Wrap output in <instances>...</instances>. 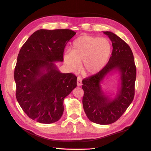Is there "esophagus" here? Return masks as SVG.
Instances as JSON below:
<instances>
[{"instance_id": "obj_1", "label": "esophagus", "mask_w": 151, "mask_h": 151, "mask_svg": "<svg viewBox=\"0 0 151 151\" xmlns=\"http://www.w3.org/2000/svg\"><path fill=\"white\" fill-rule=\"evenodd\" d=\"M77 84L78 86H81L82 85V78L81 76L77 77Z\"/></svg>"}]
</instances>
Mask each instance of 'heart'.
I'll return each instance as SVG.
<instances>
[{
  "label": "heart",
  "instance_id": "heart-1",
  "mask_svg": "<svg viewBox=\"0 0 151 151\" xmlns=\"http://www.w3.org/2000/svg\"><path fill=\"white\" fill-rule=\"evenodd\" d=\"M111 53V45L107 38L84 35L74 40L70 51L63 54V60L72 71L78 70L82 61L83 72L94 74L106 65Z\"/></svg>",
  "mask_w": 151,
  "mask_h": 151
}]
</instances>
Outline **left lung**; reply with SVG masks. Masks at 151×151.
Wrapping results in <instances>:
<instances>
[{
  "instance_id": "left-lung-1",
  "label": "left lung",
  "mask_w": 151,
  "mask_h": 151,
  "mask_svg": "<svg viewBox=\"0 0 151 151\" xmlns=\"http://www.w3.org/2000/svg\"><path fill=\"white\" fill-rule=\"evenodd\" d=\"M112 42L113 51L103 69L83 80V104L89 120L100 125H109L121 117L133 101L135 95L136 67L133 53L129 45L111 31H103ZM120 72L121 83L113 99L104 94L101 81L112 71Z\"/></svg>"
}]
</instances>
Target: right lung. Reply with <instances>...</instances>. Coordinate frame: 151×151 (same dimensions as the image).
I'll return each mask as SVG.
<instances>
[{
	"label": "right lung",
	"instance_id": "add662e5",
	"mask_svg": "<svg viewBox=\"0 0 151 151\" xmlns=\"http://www.w3.org/2000/svg\"><path fill=\"white\" fill-rule=\"evenodd\" d=\"M76 33L68 29H40L22 45L14 70L16 96L22 110L41 123L57 122L63 100L77 86V77L61 73L54 62L63 61L67 42Z\"/></svg>",
	"mask_w": 151,
	"mask_h": 151
}]
</instances>
